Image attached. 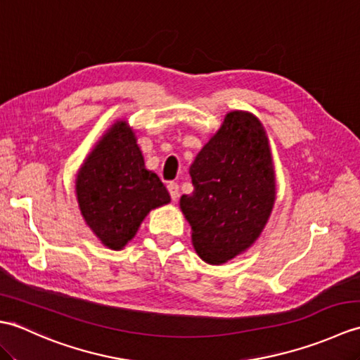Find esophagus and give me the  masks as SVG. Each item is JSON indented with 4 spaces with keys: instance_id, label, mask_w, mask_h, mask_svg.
I'll return each instance as SVG.
<instances>
[{
    "instance_id": "esophagus-1",
    "label": "esophagus",
    "mask_w": 360,
    "mask_h": 360,
    "mask_svg": "<svg viewBox=\"0 0 360 360\" xmlns=\"http://www.w3.org/2000/svg\"><path fill=\"white\" fill-rule=\"evenodd\" d=\"M167 188H168V193H170V196H172V200H173V201L178 200V196H179V186L176 184V182H170V184L167 186Z\"/></svg>"
}]
</instances>
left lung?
<instances>
[{
	"instance_id": "obj_1",
	"label": "left lung",
	"mask_w": 360,
	"mask_h": 360,
	"mask_svg": "<svg viewBox=\"0 0 360 360\" xmlns=\"http://www.w3.org/2000/svg\"><path fill=\"white\" fill-rule=\"evenodd\" d=\"M188 172L195 190L181 196L179 207L196 254L209 264L244 254L262 236L277 198L262 120L249 111H229Z\"/></svg>"
}]
</instances>
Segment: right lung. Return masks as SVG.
I'll return each mask as SVG.
<instances>
[{"instance_id":"right-lung-1","label":"right lung","mask_w":360,"mask_h":360,"mask_svg":"<svg viewBox=\"0 0 360 360\" xmlns=\"http://www.w3.org/2000/svg\"><path fill=\"white\" fill-rule=\"evenodd\" d=\"M86 226L105 248L124 249L153 209L170 202L165 186L145 167L134 129L117 119L96 142L75 176Z\"/></svg>"}]
</instances>
